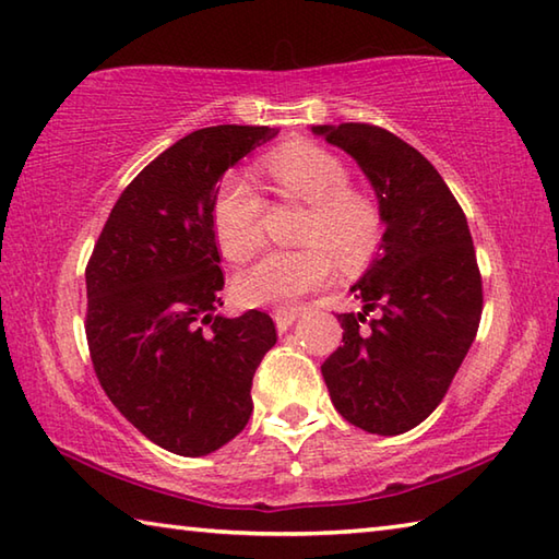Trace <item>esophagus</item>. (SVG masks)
<instances>
[{"mask_svg": "<svg viewBox=\"0 0 559 559\" xmlns=\"http://www.w3.org/2000/svg\"><path fill=\"white\" fill-rule=\"evenodd\" d=\"M299 316H301V309L294 307V309H277L275 313H272V319H275V323H277V331L284 333L294 321L299 319Z\"/></svg>", "mask_w": 559, "mask_h": 559, "instance_id": "1", "label": "esophagus"}]
</instances>
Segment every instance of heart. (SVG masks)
<instances>
[{"mask_svg": "<svg viewBox=\"0 0 559 559\" xmlns=\"http://www.w3.org/2000/svg\"><path fill=\"white\" fill-rule=\"evenodd\" d=\"M265 170L287 202L307 204L299 228L301 250H275L236 277L243 304L267 307L301 297L329 282L335 260L347 272L365 267L384 236L382 209L350 187V170L338 155L316 143H289L267 155ZM265 202L243 175L228 173L212 199V226L221 252L243 262L262 243Z\"/></svg>", "mask_w": 559, "mask_h": 559, "instance_id": "1", "label": "heart"}]
</instances>
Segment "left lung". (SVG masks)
<instances>
[{
  "mask_svg": "<svg viewBox=\"0 0 559 559\" xmlns=\"http://www.w3.org/2000/svg\"><path fill=\"white\" fill-rule=\"evenodd\" d=\"M311 131L360 165L384 216L379 252L350 287L362 311L338 316L343 345L321 374L347 424L406 433L443 402L479 329L481 277L467 218L436 167L399 135L370 123Z\"/></svg>",
  "mask_w": 559,
  "mask_h": 559,
  "instance_id": "8db88e82",
  "label": "left lung"
}]
</instances>
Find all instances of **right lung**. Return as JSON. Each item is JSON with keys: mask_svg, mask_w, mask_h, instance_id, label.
I'll list each match as a JSON object with an SVG mask.
<instances>
[{"mask_svg": "<svg viewBox=\"0 0 559 559\" xmlns=\"http://www.w3.org/2000/svg\"><path fill=\"white\" fill-rule=\"evenodd\" d=\"M270 126H209L145 165L114 204L87 262V343L111 404L182 457L226 445L252 414V374L277 343L265 311L224 307L212 199Z\"/></svg>", "mask_w": 559, "mask_h": 559, "instance_id": "1", "label": "right lung"}]
</instances>
